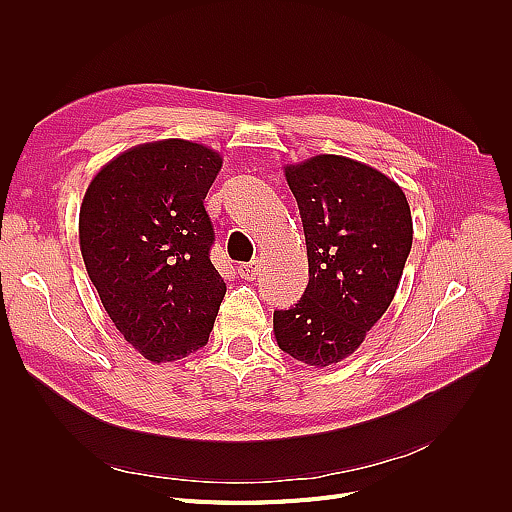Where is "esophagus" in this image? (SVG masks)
<instances>
[{"mask_svg": "<svg viewBox=\"0 0 512 512\" xmlns=\"http://www.w3.org/2000/svg\"><path fill=\"white\" fill-rule=\"evenodd\" d=\"M258 260H252V262H243V265H239V275L243 277V280H256L258 275Z\"/></svg>", "mask_w": 512, "mask_h": 512, "instance_id": "1", "label": "esophagus"}]
</instances>
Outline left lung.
<instances>
[{
  "label": "left lung",
  "instance_id": "obj_1",
  "mask_svg": "<svg viewBox=\"0 0 512 512\" xmlns=\"http://www.w3.org/2000/svg\"><path fill=\"white\" fill-rule=\"evenodd\" d=\"M301 211L309 284L273 314L275 342L309 367L342 363L389 309L412 247L404 190L378 168L335 153L286 164Z\"/></svg>",
  "mask_w": 512,
  "mask_h": 512
}]
</instances>
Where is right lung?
Instances as JSON below:
<instances>
[{
    "instance_id": "right-lung-1",
    "label": "right lung",
    "mask_w": 512,
    "mask_h": 512,
    "mask_svg": "<svg viewBox=\"0 0 512 512\" xmlns=\"http://www.w3.org/2000/svg\"><path fill=\"white\" fill-rule=\"evenodd\" d=\"M222 160L185 138L143 143L106 162L83 196L89 280L117 331L151 363L203 348L226 294L203 205Z\"/></svg>"
}]
</instances>
